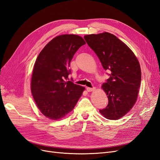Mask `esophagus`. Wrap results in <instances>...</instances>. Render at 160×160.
Here are the masks:
<instances>
[{"mask_svg":"<svg viewBox=\"0 0 160 160\" xmlns=\"http://www.w3.org/2000/svg\"><path fill=\"white\" fill-rule=\"evenodd\" d=\"M87 91L88 92H91V91H94L95 90V88H86Z\"/></svg>","mask_w":160,"mask_h":160,"instance_id":"34e87169","label":"esophagus"}]
</instances>
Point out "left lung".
<instances>
[{
    "label": "left lung",
    "mask_w": 160,
    "mask_h": 160,
    "mask_svg": "<svg viewBox=\"0 0 160 160\" xmlns=\"http://www.w3.org/2000/svg\"><path fill=\"white\" fill-rule=\"evenodd\" d=\"M85 40L110 72L102 85L108 105L99 110L106 119L122 118L134 105L141 83V69L138 59L129 48L114 35L103 32L84 36Z\"/></svg>",
    "instance_id": "left-lung-1"
}]
</instances>
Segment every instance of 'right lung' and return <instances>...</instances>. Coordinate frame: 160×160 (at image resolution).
<instances>
[{
	"label": "right lung",
	"mask_w": 160,
	"mask_h": 160,
	"mask_svg": "<svg viewBox=\"0 0 160 160\" xmlns=\"http://www.w3.org/2000/svg\"><path fill=\"white\" fill-rule=\"evenodd\" d=\"M85 44L81 37L62 35L43 48L34 65L31 93L41 112L57 120L74 108L85 88L69 81L70 62L75 53Z\"/></svg>",
	"instance_id": "obj_1"
}]
</instances>
